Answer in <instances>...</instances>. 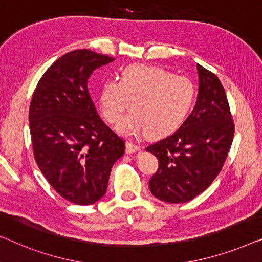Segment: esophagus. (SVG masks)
<instances>
[{
  "mask_svg": "<svg viewBox=\"0 0 262 262\" xmlns=\"http://www.w3.org/2000/svg\"><path fill=\"white\" fill-rule=\"evenodd\" d=\"M140 149V147L138 145H134V143L132 142H126V153L127 154H132V153H135L138 152V150Z\"/></svg>",
  "mask_w": 262,
  "mask_h": 262,
  "instance_id": "1",
  "label": "esophagus"
}]
</instances>
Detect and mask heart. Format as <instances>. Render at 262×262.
<instances>
[{
    "label": "heart",
    "instance_id": "b5f03b06",
    "mask_svg": "<svg viewBox=\"0 0 262 262\" xmlns=\"http://www.w3.org/2000/svg\"><path fill=\"white\" fill-rule=\"evenodd\" d=\"M196 96L193 83L184 76H173L163 68L136 64L123 70L122 79L103 84L99 108L105 121L115 124L132 102L130 115L117 127L124 135L146 132L152 138L178 128L192 106Z\"/></svg>",
    "mask_w": 262,
    "mask_h": 262
}]
</instances>
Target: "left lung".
<instances>
[{"label": "left lung", "instance_id": "8db88e82", "mask_svg": "<svg viewBox=\"0 0 262 262\" xmlns=\"http://www.w3.org/2000/svg\"><path fill=\"white\" fill-rule=\"evenodd\" d=\"M196 105L174 133L146 150L159 160L149 190L166 203H185L219 176L234 138V121L224 88L215 73L197 64Z\"/></svg>", "mask_w": 262, "mask_h": 262}]
</instances>
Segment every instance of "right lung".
Masks as SVG:
<instances>
[{
    "label": "right lung",
    "instance_id": "add662e5",
    "mask_svg": "<svg viewBox=\"0 0 262 262\" xmlns=\"http://www.w3.org/2000/svg\"><path fill=\"white\" fill-rule=\"evenodd\" d=\"M114 58L90 50L64 54L40 78L29 105L33 154L66 201L89 205L104 196L124 142L101 120L88 91L95 69Z\"/></svg>",
    "mask_w": 262,
    "mask_h": 262
}]
</instances>
